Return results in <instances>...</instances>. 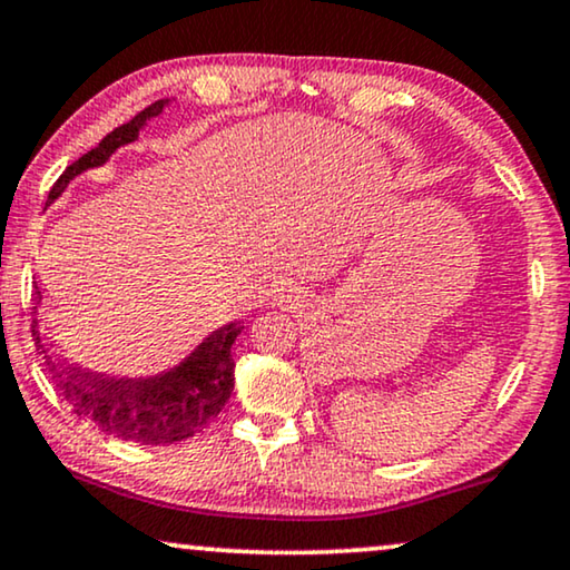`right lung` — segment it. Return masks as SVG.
<instances>
[{"mask_svg":"<svg viewBox=\"0 0 570 570\" xmlns=\"http://www.w3.org/2000/svg\"><path fill=\"white\" fill-rule=\"evenodd\" d=\"M167 100L151 102L131 121L114 128L98 147L87 151L71 163L59 175L53 188L48 190V204L63 194L69 180L82 175L90 167L108 163L118 147L131 144L139 136L141 126L149 118L163 114ZM36 307L41 304V292H33ZM243 333V325L229 323L214 331L208 338L198 343L196 351L183 358L178 366L151 376H108L95 374L67 362L53 351V343L46 338L38 320H33V338L38 354L46 358L48 376L53 387L67 400L71 413L90 421L102 434H110L124 442L144 446H165L190 439L212 423L222 413L224 403L235 387V362H232V343Z\"/></svg>","mask_w":570,"mask_h":570,"instance_id":"1","label":"right lung"}]
</instances>
